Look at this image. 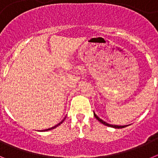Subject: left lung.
<instances>
[{
    "label": "left lung",
    "mask_w": 158,
    "mask_h": 158,
    "mask_svg": "<svg viewBox=\"0 0 158 158\" xmlns=\"http://www.w3.org/2000/svg\"><path fill=\"white\" fill-rule=\"evenodd\" d=\"M94 115H95V117H96V119H97V120L100 121V122L101 123L104 124L105 126L111 127H114V128H123V127H125V126H117V125H111V124H108V123H106V122H104V121L102 120L101 118H99V117L97 116V115H96V114H95V113H94Z\"/></svg>",
    "instance_id": "left-lung-1"
}]
</instances>
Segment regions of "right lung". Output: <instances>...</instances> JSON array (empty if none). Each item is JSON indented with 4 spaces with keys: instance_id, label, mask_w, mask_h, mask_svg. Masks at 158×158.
<instances>
[{
    "instance_id": "right-lung-1",
    "label": "right lung",
    "mask_w": 158,
    "mask_h": 158,
    "mask_svg": "<svg viewBox=\"0 0 158 158\" xmlns=\"http://www.w3.org/2000/svg\"><path fill=\"white\" fill-rule=\"evenodd\" d=\"M62 122H63V121H62ZM62 122H61V123H58V125H57V126H54V127L49 128V129H47V130H45V131H50V130H52V129H54V128H55V127H58V125H60V124L62 123Z\"/></svg>"
}]
</instances>
